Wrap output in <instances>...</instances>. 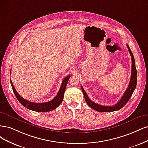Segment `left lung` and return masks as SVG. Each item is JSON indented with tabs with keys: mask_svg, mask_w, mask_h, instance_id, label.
I'll return each mask as SVG.
<instances>
[{
	"mask_svg": "<svg viewBox=\"0 0 148 148\" xmlns=\"http://www.w3.org/2000/svg\"><path fill=\"white\" fill-rule=\"evenodd\" d=\"M127 47L128 49V51L130 52V54L132 58V74H131L130 83L128 84V86L127 90H125V93H123L122 97L120 100H119L117 104L112 106H104L99 105V104L92 101V100H90L88 97L87 93L85 92L83 87H81V88H82L84 96L85 99V101H86V103L90 108L95 109V111H97L98 112H113V111L119 110V109H121L125 105L126 103L128 101V100L130 99V97H132L133 92H134V90L136 86V84H137V72H136V66H135V61L134 56H133V55L130 49L129 46L127 45Z\"/></svg>",
	"mask_w": 148,
	"mask_h": 148,
	"instance_id": "8db88e82",
	"label": "left lung"
}]
</instances>
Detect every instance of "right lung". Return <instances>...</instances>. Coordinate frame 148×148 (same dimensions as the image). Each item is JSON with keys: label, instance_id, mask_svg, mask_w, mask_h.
Masks as SVG:
<instances>
[{"label": "right lung", "instance_id": "right-lung-1", "mask_svg": "<svg viewBox=\"0 0 148 148\" xmlns=\"http://www.w3.org/2000/svg\"><path fill=\"white\" fill-rule=\"evenodd\" d=\"M70 77H71V75H69L68 76H66V77L63 79L58 94H57L56 96L53 99L51 100V101L49 102L42 103H36L30 102L29 101H27V100L23 98L16 91V90L15 87H14L13 84L11 80H10V83L12 85V87L14 94H15V97H16L19 102H20L23 106H25L27 109H30V110H32V111H34L36 112H49V111L53 110V109H56L58 106H60V104L62 103V101H63L65 89Z\"/></svg>", "mask_w": 148, "mask_h": 148}]
</instances>
